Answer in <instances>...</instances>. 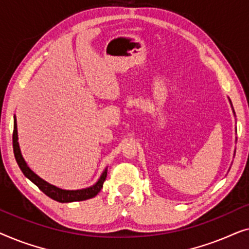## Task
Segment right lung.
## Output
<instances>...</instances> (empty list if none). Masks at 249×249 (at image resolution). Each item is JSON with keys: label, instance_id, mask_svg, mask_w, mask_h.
<instances>
[{"label": "right lung", "instance_id": "1", "mask_svg": "<svg viewBox=\"0 0 249 249\" xmlns=\"http://www.w3.org/2000/svg\"><path fill=\"white\" fill-rule=\"evenodd\" d=\"M12 145H13V153H15L16 161L18 163L20 170H21L23 175L28 178L30 181L35 183L42 192L45 194L46 196H49L50 198H52L56 202L60 203H69V202H79V200H86L89 198H93L101 192L102 187H103V182L107 179V171L105 170L103 175L101 176V178L98 179V181L95 183L94 186L89 187L86 189H80V190H63L57 188V187L50 185L49 182L44 181L42 178H39L36 173H34L32 170L28 168V165L26 164L25 160H23L21 152H20L19 144H18V132H17V122L15 118V124H13V134H12Z\"/></svg>", "mask_w": 249, "mask_h": 249}]
</instances>
